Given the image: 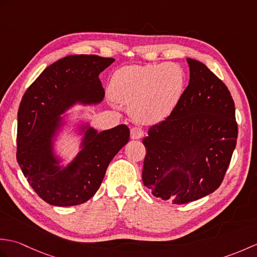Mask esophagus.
<instances>
[{
    "label": "esophagus",
    "mask_w": 257,
    "mask_h": 257,
    "mask_svg": "<svg viewBox=\"0 0 257 257\" xmlns=\"http://www.w3.org/2000/svg\"><path fill=\"white\" fill-rule=\"evenodd\" d=\"M144 136V130L139 128V127H134L130 129V138L133 140H138L140 138H143Z\"/></svg>",
    "instance_id": "obj_1"
}]
</instances>
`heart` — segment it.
<instances>
[{"instance_id":"b5f03b06","label":"heart","mask_w":257,"mask_h":257,"mask_svg":"<svg viewBox=\"0 0 257 257\" xmlns=\"http://www.w3.org/2000/svg\"><path fill=\"white\" fill-rule=\"evenodd\" d=\"M183 84L182 70L174 64L132 65L113 73L109 92L113 100L130 105L138 121L158 122L176 108Z\"/></svg>"}]
</instances>
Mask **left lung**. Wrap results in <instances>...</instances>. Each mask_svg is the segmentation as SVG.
Wrapping results in <instances>:
<instances>
[{
  "label": "left lung",
  "mask_w": 257,
  "mask_h": 257,
  "mask_svg": "<svg viewBox=\"0 0 257 257\" xmlns=\"http://www.w3.org/2000/svg\"><path fill=\"white\" fill-rule=\"evenodd\" d=\"M190 80L173 111L152 125L143 182L156 198L184 204L220 187L237 139L227 87L203 63L187 58Z\"/></svg>",
  "instance_id": "obj_1"
}]
</instances>
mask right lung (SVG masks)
<instances>
[{"instance_id":"1","label":"right lung","mask_w":257,"mask_h":257,"mask_svg":"<svg viewBox=\"0 0 257 257\" xmlns=\"http://www.w3.org/2000/svg\"><path fill=\"white\" fill-rule=\"evenodd\" d=\"M113 62L97 55L66 56L43 70L22 98L16 159L31 187L48 204L73 206L92 198L109 163L129 141L125 124L99 133L88 120L75 122L65 113L76 105L102 101L99 74ZM70 126L81 136V144L74 159L64 165L55 144Z\"/></svg>"}]
</instances>
